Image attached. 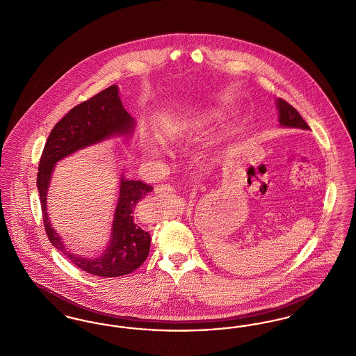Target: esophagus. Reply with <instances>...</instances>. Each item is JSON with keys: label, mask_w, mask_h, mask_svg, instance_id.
Masks as SVG:
<instances>
[{"label": "esophagus", "mask_w": 356, "mask_h": 356, "mask_svg": "<svg viewBox=\"0 0 356 356\" xmlns=\"http://www.w3.org/2000/svg\"><path fill=\"white\" fill-rule=\"evenodd\" d=\"M175 189L173 186H170V184H160V186L154 188V192L159 193V195H165V193H172Z\"/></svg>", "instance_id": "obj_1"}]
</instances>
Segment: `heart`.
Masks as SVG:
<instances>
[{"instance_id":"heart-1","label":"heart","mask_w":356,"mask_h":356,"mask_svg":"<svg viewBox=\"0 0 356 356\" xmlns=\"http://www.w3.org/2000/svg\"><path fill=\"white\" fill-rule=\"evenodd\" d=\"M181 129H183L181 125H176V127L170 128V131H168V134H167V138L175 140L177 136L180 135V131H181ZM141 145H143V148H144L145 152L149 153V154H156V148L153 147V144L151 141H148V140L144 138V140L141 141Z\"/></svg>"}]
</instances>
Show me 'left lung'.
<instances>
[{
    "label": "left lung",
    "instance_id": "obj_1",
    "mask_svg": "<svg viewBox=\"0 0 356 356\" xmlns=\"http://www.w3.org/2000/svg\"><path fill=\"white\" fill-rule=\"evenodd\" d=\"M277 109H279L280 125L289 127V128H298V129H307V131L309 129L308 124L299 115V112L286 100L283 99L277 100Z\"/></svg>",
    "mask_w": 356,
    "mask_h": 356
}]
</instances>
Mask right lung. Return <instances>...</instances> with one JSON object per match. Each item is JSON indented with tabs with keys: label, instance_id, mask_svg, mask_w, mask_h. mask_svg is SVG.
<instances>
[{
	"label": "right lung",
	"instance_id": "1",
	"mask_svg": "<svg viewBox=\"0 0 356 356\" xmlns=\"http://www.w3.org/2000/svg\"><path fill=\"white\" fill-rule=\"evenodd\" d=\"M132 118L122 108L118 85H111L93 97L72 108L60 120L47 140L38 164L37 186L42 209V221L51 244L69 257L83 271L118 277L136 271L148 257L151 247L149 232L144 231L136 220V204L143 200L153 186L140 180L121 179L119 203L116 207L112 238L102 257L85 259L67 251L49 222L47 213V191L54 164L88 145L96 144L113 135L128 134L132 128Z\"/></svg>",
	"mask_w": 356,
	"mask_h": 356
}]
</instances>
